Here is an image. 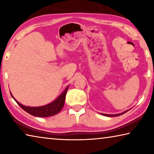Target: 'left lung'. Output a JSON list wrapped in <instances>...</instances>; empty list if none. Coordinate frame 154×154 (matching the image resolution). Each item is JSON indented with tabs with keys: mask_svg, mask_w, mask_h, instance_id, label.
<instances>
[{
	"mask_svg": "<svg viewBox=\"0 0 154 154\" xmlns=\"http://www.w3.org/2000/svg\"><path fill=\"white\" fill-rule=\"evenodd\" d=\"M128 111H124V112H123V113H119V114H116V115H107V114H103V113H101L102 115H103V116H108V117H116V116H121V115H122V114H124V113H126Z\"/></svg>",
	"mask_w": 154,
	"mask_h": 154,
	"instance_id": "obj_1",
	"label": "left lung"
}]
</instances>
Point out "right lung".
<instances>
[{
  "label": "right lung",
  "instance_id": "1",
  "mask_svg": "<svg viewBox=\"0 0 154 154\" xmlns=\"http://www.w3.org/2000/svg\"><path fill=\"white\" fill-rule=\"evenodd\" d=\"M69 86L66 88V89L62 92L60 95L59 96V97L51 103L48 104V105L42 106H36V107H30V106H26L22 105V104H20L19 102L15 100L14 98V96H12V98H14L15 102L17 103V105H19L23 110L26 111L32 116H36V117H39V118H46V117H49L54 116L57 113H58L60 111L62 110V109L63 108L64 105V101H65V97H66V94L68 90Z\"/></svg>",
  "mask_w": 154,
  "mask_h": 154
}]
</instances>
